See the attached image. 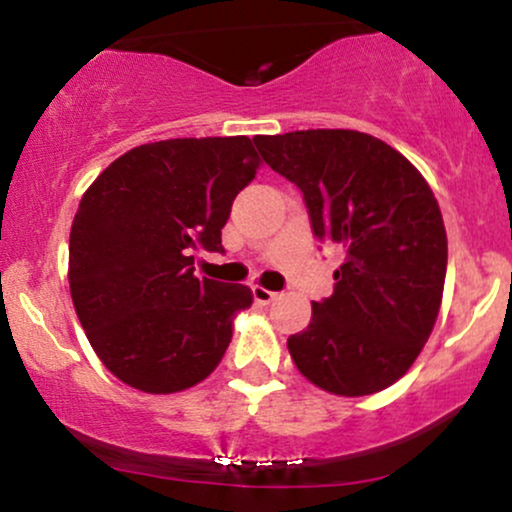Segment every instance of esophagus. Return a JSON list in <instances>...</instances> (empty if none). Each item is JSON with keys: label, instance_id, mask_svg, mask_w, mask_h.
I'll return each mask as SVG.
<instances>
[{"label": "esophagus", "instance_id": "esophagus-1", "mask_svg": "<svg viewBox=\"0 0 512 512\" xmlns=\"http://www.w3.org/2000/svg\"><path fill=\"white\" fill-rule=\"evenodd\" d=\"M252 298H255V303L267 305V303H272V301H274L276 293H274V291L262 289V286H252Z\"/></svg>", "mask_w": 512, "mask_h": 512}]
</instances>
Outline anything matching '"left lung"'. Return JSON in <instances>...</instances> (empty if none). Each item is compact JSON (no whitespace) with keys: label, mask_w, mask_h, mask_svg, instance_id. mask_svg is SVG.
Masks as SVG:
<instances>
[{"label":"left lung","mask_w":512,"mask_h":512,"mask_svg":"<svg viewBox=\"0 0 512 512\" xmlns=\"http://www.w3.org/2000/svg\"><path fill=\"white\" fill-rule=\"evenodd\" d=\"M264 163L301 190L320 243L344 250L334 293L291 334L293 363L344 397L402 378L436 325L448 238L431 187L399 151L354 129L257 137Z\"/></svg>","instance_id":"8db88e82"}]
</instances>
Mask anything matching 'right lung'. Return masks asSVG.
Here are the masks:
<instances>
[{"label": "right lung", "instance_id": "1", "mask_svg": "<svg viewBox=\"0 0 512 512\" xmlns=\"http://www.w3.org/2000/svg\"><path fill=\"white\" fill-rule=\"evenodd\" d=\"M255 139H166L127 151L81 197L69 233V289L110 373L151 395L219 366L248 286L197 279L199 250L223 252L233 199L260 168Z\"/></svg>", "mask_w": 512, "mask_h": 512}]
</instances>
